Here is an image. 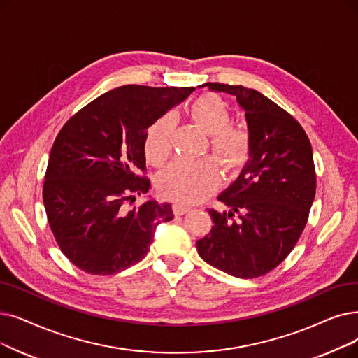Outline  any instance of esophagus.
<instances>
[{
  "mask_svg": "<svg viewBox=\"0 0 358 358\" xmlns=\"http://www.w3.org/2000/svg\"><path fill=\"white\" fill-rule=\"evenodd\" d=\"M173 209H174V213H176V215H184V213H187V212L192 210L190 206H185V205H182V203H176V205L173 206Z\"/></svg>",
  "mask_w": 358,
  "mask_h": 358,
  "instance_id": "1",
  "label": "esophagus"
}]
</instances>
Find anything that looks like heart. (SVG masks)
Returning a JSON list of instances; mask_svg holds the SVG:
<instances>
[{
  "label": "heart",
  "instance_id": "heart-1",
  "mask_svg": "<svg viewBox=\"0 0 358 358\" xmlns=\"http://www.w3.org/2000/svg\"><path fill=\"white\" fill-rule=\"evenodd\" d=\"M189 113L196 126L210 134V146L228 169H237L247 161L252 148L250 133L243 127L229 126L231 111L225 101L208 93L190 105ZM174 127V114H165L148 129L145 155L152 165H162L168 159ZM220 182L221 169L213 158L178 159L162 171L158 189L168 199L194 203L215 192Z\"/></svg>",
  "mask_w": 358,
  "mask_h": 358
}]
</instances>
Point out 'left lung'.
Masks as SVG:
<instances>
[{
  "label": "left lung",
  "mask_w": 358,
  "mask_h": 358,
  "mask_svg": "<svg viewBox=\"0 0 358 358\" xmlns=\"http://www.w3.org/2000/svg\"><path fill=\"white\" fill-rule=\"evenodd\" d=\"M234 95L252 137L240 176L217 199L228 212L208 209L215 224L196 243L210 266L257 278L281 263L299 241L316 194L313 150L303 127L281 106L244 86L205 83ZM238 213V221L231 216Z\"/></svg>",
  "instance_id": "1"
}]
</instances>
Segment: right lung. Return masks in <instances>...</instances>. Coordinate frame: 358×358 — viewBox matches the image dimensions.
Wrapping results in <instances>:
<instances>
[{"mask_svg":"<svg viewBox=\"0 0 358 358\" xmlns=\"http://www.w3.org/2000/svg\"><path fill=\"white\" fill-rule=\"evenodd\" d=\"M194 87L126 85L103 93L58 133L43 182V205L61 252L92 275H114L148 253L155 229L174 217L169 203L148 199V129Z\"/></svg>","mask_w":358,"mask_h":358,"instance_id":"1","label":"right lung"}]
</instances>
